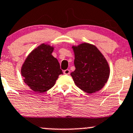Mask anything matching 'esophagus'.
<instances>
[{"instance_id":"34e87169","label":"esophagus","mask_w":133,"mask_h":133,"mask_svg":"<svg viewBox=\"0 0 133 133\" xmlns=\"http://www.w3.org/2000/svg\"><path fill=\"white\" fill-rule=\"evenodd\" d=\"M64 73L65 75H69V73H70V70H69V69H65V70L64 71Z\"/></svg>"}]
</instances>
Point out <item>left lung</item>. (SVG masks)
<instances>
[{"label": "left lung", "instance_id": "left-lung-1", "mask_svg": "<svg viewBox=\"0 0 133 133\" xmlns=\"http://www.w3.org/2000/svg\"><path fill=\"white\" fill-rule=\"evenodd\" d=\"M75 70L71 76L78 88L89 94L100 91L108 82L110 68L106 58L95 45L81 43L72 46Z\"/></svg>", "mask_w": 133, "mask_h": 133}]
</instances>
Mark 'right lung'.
<instances>
[{
	"instance_id": "add662e5",
	"label": "right lung",
	"mask_w": 133,
	"mask_h": 133,
	"mask_svg": "<svg viewBox=\"0 0 133 133\" xmlns=\"http://www.w3.org/2000/svg\"><path fill=\"white\" fill-rule=\"evenodd\" d=\"M54 46L43 43L28 55L21 68L24 81L37 93L46 92L63 74L57 58L52 55Z\"/></svg>"
}]
</instances>
